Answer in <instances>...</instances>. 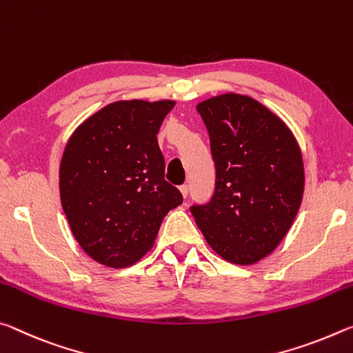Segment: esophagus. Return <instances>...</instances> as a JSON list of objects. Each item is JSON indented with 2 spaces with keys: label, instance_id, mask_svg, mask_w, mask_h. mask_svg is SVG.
<instances>
[{
  "label": "esophagus",
  "instance_id": "1",
  "mask_svg": "<svg viewBox=\"0 0 353 353\" xmlns=\"http://www.w3.org/2000/svg\"><path fill=\"white\" fill-rule=\"evenodd\" d=\"M180 192H181V195H183L184 199L188 197V195H189V186H188V184H183V186L180 188Z\"/></svg>",
  "mask_w": 353,
  "mask_h": 353
}]
</instances>
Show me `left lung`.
<instances>
[{
	"label": "left lung",
	"instance_id": "1",
	"mask_svg": "<svg viewBox=\"0 0 353 353\" xmlns=\"http://www.w3.org/2000/svg\"><path fill=\"white\" fill-rule=\"evenodd\" d=\"M197 111L210 132L216 192L190 211L219 256L255 264L279 247L297 216L302 152L288 125L252 97L228 92L199 103Z\"/></svg>",
	"mask_w": 353,
	"mask_h": 353
}]
</instances>
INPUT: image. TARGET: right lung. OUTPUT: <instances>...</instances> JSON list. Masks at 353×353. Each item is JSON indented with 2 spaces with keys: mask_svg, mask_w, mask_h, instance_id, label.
<instances>
[{
  "mask_svg": "<svg viewBox=\"0 0 353 353\" xmlns=\"http://www.w3.org/2000/svg\"><path fill=\"white\" fill-rule=\"evenodd\" d=\"M173 100L109 103L68 139L59 165L61 205L79 247L108 268L137 263L183 195L164 180L158 131Z\"/></svg>",
  "mask_w": 353,
  "mask_h": 353,
  "instance_id": "1",
  "label": "right lung"
}]
</instances>
